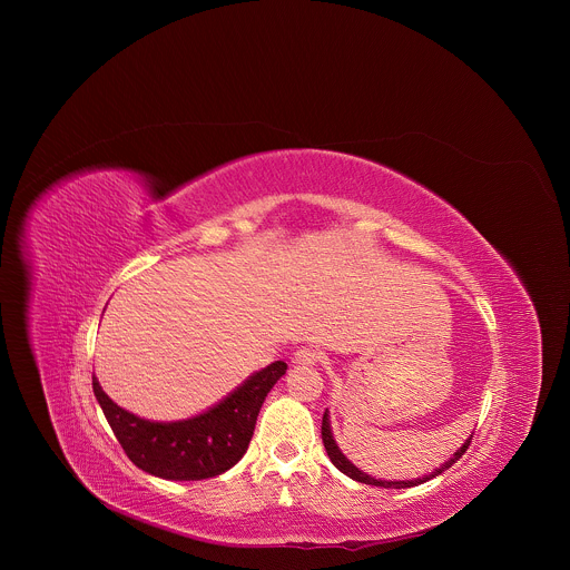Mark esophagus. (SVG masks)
Masks as SVG:
<instances>
[{
    "label": "esophagus",
    "instance_id": "1",
    "mask_svg": "<svg viewBox=\"0 0 570 570\" xmlns=\"http://www.w3.org/2000/svg\"><path fill=\"white\" fill-rule=\"evenodd\" d=\"M323 360V351L321 348H314V346H303L294 353V362L296 364H303V366H312V364H318Z\"/></svg>",
    "mask_w": 570,
    "mask_h": 570
}]
</instances>
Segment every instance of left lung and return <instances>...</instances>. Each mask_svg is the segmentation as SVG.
I'll return each instance as SVG.
<instances>
[{"mask_svg":"<svg viewBox=\"0 0 570 570\" xmlns=\"http://www.w3.org/2000/svg\"><path fill=\"white\" fill-rule=\"evenodd\" d=\"M323 443H325L326 454H328V459H331V463L342 472V474H346L348 479H353V481H357V483H364V485H375V488H384V489H406L414 488V485H421V483H425V481H430V479H434V476H439V474H443L448 468H452L463 454H465V450L470 448V443H472V436L463 443V448L461 450H456L454 452V456L443 465V468H439V470H434L432 474H428V476H423V479H414V481H380V479H373V476H368L366 472H362V470H357L342 452H340V448L335 445V441H333V434H331V425H328V414L325 412V416H323Z\"/></svg>","mask_w":570,"mask_h":570,"instance_id":"obj_1","label":"left lung"}]
</instances>
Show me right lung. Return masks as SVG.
<instances>
[{
	"instance_id": "1",
	"label": "right lung",
	"mask_w": 570,
	"mask_h": 570,
	"mask_svg": "<svg viewBox=\"0 0 570 570\" xmlns=\"http://www.w3.org/2000/svg\"><path fill=\"white\" fill-rule=\"evenodd\" d=\"M287 364L274 362L254 373L217 406L184 421L158 423L116 406L91 377V389L129 461L166 481H202L242 461L267 393L285 375Z\"/></svg>"
}]
</instances>
